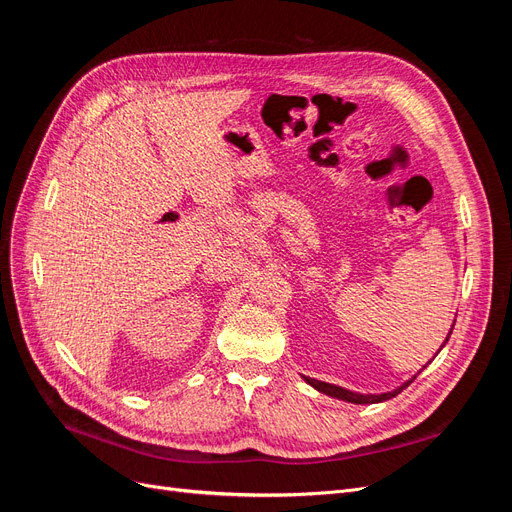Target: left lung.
<instances>
[{
	"mask_svg": "<svg viewBox=\"0 0 512 512\" xmlns=\"http://www.w3.org/2000/svg\"><path fill=\"white\" fill-rule=\"evenodd\" d=\"M455 327V324H453ZM451 333L453 331H448V335H446V339H444V344L448 342V337H451ZM442 344V346H444ZM442 350V348H440ZM438 350V352H440ZM436 352V354H438ZM427 367V365H425ZM423 367V369H425ZM418 374H421V371H418ZM416 378V376H414ZM412 378V380H414ZM303 380L307 382V384H312L316 391H320V393H324V395H329V397H335V399H342V401H350V404H380V401H386V399H391V397H395V395H399L401 391L406 389V386L412 382V380H408V382H404L401 386H397L395 391H391V393H380V395H363V393H354V391H348V389H342V386H337V384H329V382H320V380H316V378H307V376H303Z\"/></svg>",
	"mask_w": 512,
	"mask_h": 512,
	"instance_id": "obj_1",
	"label": "left lung"
}]
</instances>
